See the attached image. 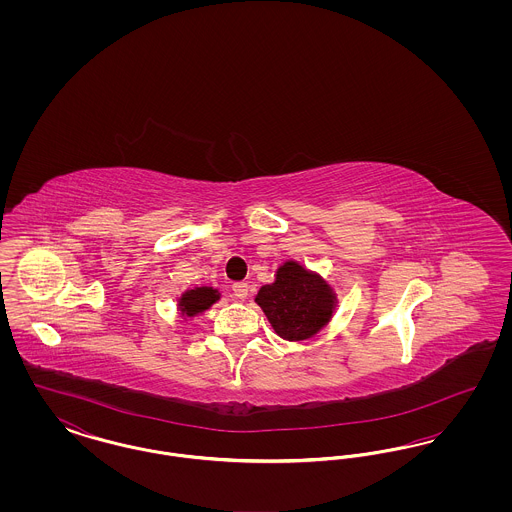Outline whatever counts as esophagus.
Masks as SVG:
<instances>
[{"label": "esophagus", "mask_w": 512, "mask_h": 512, "mask_svg": "<svg viewBox=\"0 0 512 512\" xmlns=\"http://www.w3.org/2000/svg\"><path fill=\"white\" fill-rule=\"evenodd\" d=\"M232 292L236 295V299H245L249 295V286H247V282H236L232 286Z\"/></svg>", "instance_id": "obj_1"}]
</instances>
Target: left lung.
<instances>
[{
    "label": "left lung",
    "mask_w": 512,
    "mask_h": 512,
    "mask_svg": "<svg viewBox=\"0 0 512 512\" xmlns=\"http://www.w3.org/2000/svg\"><path fill=\"white\" fill-rule=\"evenodd\" d=\"M255 301L280 338L299 341L313 338L328 324L336 293L318 274L286 261L276 270L274 284L263 286Z\"/></svg>",
    "instance_id": "8db88e82"
}]
</instances>
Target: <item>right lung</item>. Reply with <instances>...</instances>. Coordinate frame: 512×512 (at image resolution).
Here are the masks:
<instances>
[{
  "mask_svg": "<svg viewBox=\"0 0 512 512\" xmlns=\"http://www.w3.org/2000/svg\"><path fill=\"white\" fill-rule=\"evenodd\" d=\"M220 293L213 288H207V286H201V288H194V290H188L180 297V311L182 315L186 317H194L197 313H203L205 309H209L215 301H219Z\"/></svg>",
  "mask_w": 512,
  "mask_h": 512,
  "instance_id": "right-lung-1",
  "label": "right lung"
}]
</instances>
